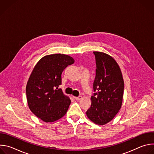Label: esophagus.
<instances>
[{
    "mask_svg": "<svg viewBox=\"0 0 154 154\" xmlns=\"http://www.w3.org/2000/svg\"><path fill=\"white\" fill-rule=\"evenodd\" d=\"M74 98L76 100H80L82 99V96H80L79 97H74Z\"/></svg>",
    "mask_w": 154,
    "mask_h": 154,
    "instance_id": "34e87169",
    "label": "esophagus"
}]
</instances>
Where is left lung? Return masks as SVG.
Listing matches in <instances>:
<instances>
[{
    "label": "left lung",
    "mask_w": 154,
    "mask_h": 154,
    "mask_svg": "<svg viewBox=\"0 0 154 154\" xmlns=\"http://www.w3.org/2000/svg\"><path fill=\"white\" fill-rule=\"evenodd\" d=\"M96 78L91 105L86 112L88 119L97 125L110 122L121 109L124 89L122 74L116 60L109 55L94 51Z\"/></svg>",
    "instance_id": "left-lung-1"
}]
</instances>
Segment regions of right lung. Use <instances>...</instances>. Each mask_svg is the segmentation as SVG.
Listing matches in <instances>:
<instances>
[{"instance_id":"1","label":"right lung","mask_w":154,"mask_h":154,"mask_svg":"<svg viewBox=\"0 0 154 154\" xmlns=\"http://www.w3.org/2000/svg\"><path fill=\"white\" fill-rule=\"evenodd\" d=\"M74 63L72 57L61 54L48 55L35 66L26 86V95L31 112L45 122H53L66 113L70 98L58 88L61 73Z\"/></svg>"}]
</instances>
